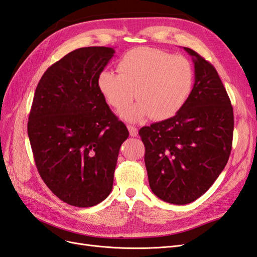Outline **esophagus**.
Returning <instances> with one entry per match:
<instances>
[{"instance_id": "1", "label": "esophagus", "mask_w": 257, "mask_h": 257, "mask_svg": "<svg viewBox=\"0 0 257 257\" xmlns=\"http://www.w3.org/2000/svg\"><path fill=\"white\" fill-rule=\"evenodd\" d=\"M128 130H129V134L131 137H137L138 136V129L135 126H131V124H128Z\"/></svg>"}]
</instances>
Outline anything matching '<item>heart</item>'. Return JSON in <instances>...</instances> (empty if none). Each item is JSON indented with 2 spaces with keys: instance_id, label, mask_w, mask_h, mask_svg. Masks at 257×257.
<instances>
[{
  "instance_id": "b5f03b06",
  "label": "heart",
  "mask_w": 257,
  "mask_h": 257,
  "mask_svg": "<svg viewBox=\"0 0 257 257\" xmlns=\"http://www.w3.org/2000/svg\"><path fill=\"white\" fill-rule=\"evenodd\" d=\"M119 74L103 70L97 88L110 106L121 109L136 96L138 101L122 109V119L136 122L151 116L165 120L183 107L194 82L193 66L188 58L152 48H138L118 62Z\"/></svg>"
}]
</instances>
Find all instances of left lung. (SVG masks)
<instances>
[{
    "label": "left lung",
    "mask_w": 257,
    "mask_h": 257,
    "mask_svg": "<svg viewBox=\"0 0 257 257\" xmlns=\"http://www.w3.org/2000/svg\"><path fill=\"white\" fill-rule=\"evenodd\" d=\"M194 84L174 117L140 129L150 188L170 204L205 193L225 168L232 146L233 109L214 66L189 48Z\"/></svg>",
    "instance_id": "1"
}]
</instances>
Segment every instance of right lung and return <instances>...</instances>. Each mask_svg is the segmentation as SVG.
Here are the masks:
<instances>
[{
	"label": "right lung",
	"instance_id": "1",
	"mask_svg": "<svg viewBox=\"0 0 257 257\" xmlns=\"http://www.w3.org/2000/svg\"><path fill=\"white\" fill-rule=\"evenodd\" d=\"M114 54L105 47L72 51L47 69L35 92L28 137L38 172L72 206H94L109 195L129 136L97 88V76Z\"/></svg>",
	"mask_w": 257,
	"mask_h": 257
}]
</instances>
